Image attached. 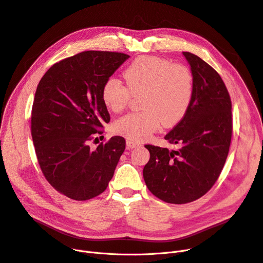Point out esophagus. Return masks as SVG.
Returning <instances> with one entry per match:
<instances>
[{
	"instance_id": "esophagus-1",
	"label": "esophagus",
	"mask_w": 263,
	"mask_h": 263,
	"mask_svg": "<svg viewBox=\"0 0 263 263\" xmlns=\"http://www.w3.org/2000/svg\"><path fill=\"white\" fill-rule=\"evenodd\" d=\"M126 143H127V146L129 148H136V147H138L139 145H141L138 142H135V141H133V139H130V138L127 139Z\"/></svg>"
}]
</instances>
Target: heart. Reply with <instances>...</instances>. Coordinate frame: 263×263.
Here are the masks:
<instances>
[{"instance_id":"obj_1","label":"heart","mask_w":263,"mask_h":263,"mask_svg":"<svg viewBox=\"0 0 263 263\" xmlns=\"http://www.w3.org/2000/svg\"><path fill=\"white\" fill-rule=\"evenodd\" d=\"M127 85L115 77L104 81L101 97L107 108L118 113L127 108L133 95L142 94L143 111L122 116L114 131L135 141H143L163 125L172 128L187 114L194 98L195 81L186 65L142 56L133 60L124 73Z\"/></svg>"}]
</instances>
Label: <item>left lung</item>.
Returning a JSON list of instances; mask_svg holds the SVG:
<instances>
[{
  "label": "left lung",
  "instance_id": "1",
  "mask_svg": "<svg viewBox=\"0 0 263 263\" xmlns=\"http://www.w3.org/2000/svg\"><path fill=\"white\" fill-rule=\"evenodd\" d=\"M183 55L194 76V98L185 117L165 136L179 148L146 145L150 160L143 170L148 189L172 204L196 201L214 186L233 133L232 101L222 78L200 57L188 51Z\"/></svg>",
  "mask_w": 263,
  "mask_h": 263
}]
</instances>
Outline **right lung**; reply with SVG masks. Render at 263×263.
<instances>
[{
  "mask_svg": "<svg viewBox=\"0 0 263 263\" xmlns=\"http://www.w3.org/2000/svg\"><path fill=\"white\" fill-rule=\"evenodd\" d=\"M129 57L82 51L50 66L37 86L31 109L34 151L47 182L69 199L86 201L102 194L125 151L121 136L95 150L89 143L110 121L102 85Z\"/></svg>",
  "mask_w": 263,
  "mask_h": 263,
  "instance_id": "obj_1",
  "label": "right lung"
}]
</instances>
